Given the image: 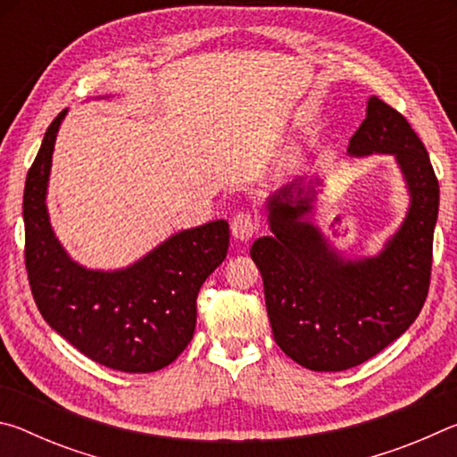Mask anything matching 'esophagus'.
Here are the masks:
<instances>
[{
  "instance_id": "1",
  "label": "esophagus",
  "mask_w": 457,
  "mask_h": 457,
  "mask_svg": "<svg viewBox=\"0 0 457 457\" xmlns=\"http://www.w3.org/2000/svg\"><path fill=\"white\" fill-rule=\"evenodd\" d=\"M256 231L258 221L250 213H236L234 220H231V236H234L237 242H247Z\"/></svg>"
}]
</instances>
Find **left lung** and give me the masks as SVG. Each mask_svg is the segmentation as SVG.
<instances>
[{"instance_id": "obj_1", "label": "left lung", "mask_w": 457, "mask_h": 457, "mask_svg": "<svg viewBox=\"0 0 457 457\" xmlns=\"http://www.w3.org/2000/svg\"><path fill=\"white\" fill-rule=\"evenodd\" d=\"M349 157L391 154L409 205L395 234L373 256L346 258L314 223L324 185L319 173L284 185L266 199L272 234L250 256L264 280L276 345L311 370H345L375 357L420 316L429 290L439 183L420 137L381 98L346 146Z\"/></svg>"}]
</instances>
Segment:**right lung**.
Returning <instances> with one entry per match:
<instances>
[{"mask_svg":"<svg viewBox=\"0 0 457 457\" xmlns=\"http://www.w3.org/2000/svg\"><path fill=\"white\" fill-rule=\"evenodd\" d=\"M64 108L52 120L24 189L26 268L44 320L88 359L122 373H153L179 357L197 322V292L226 260L229 226L181 229L117 270L87 268L56 237L48 183Z\"/></svg>","mask_w":457,"mask_h":457,"instance_id":"right-lung-1","label":"right lung"}]
</instances>
